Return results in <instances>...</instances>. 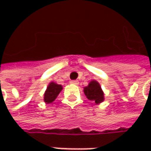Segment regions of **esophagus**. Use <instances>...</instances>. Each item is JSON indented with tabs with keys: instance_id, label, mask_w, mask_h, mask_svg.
I'll return each instance as SVG.
<instances>
[{
	"instance_id": "1",
	"label": "esophagus",
	"mask_w": 151,
	"mask_h": 151,
	"mask_svg": "<svg viewBox=\"0 0 151 151\" xmlns=\"http://www.w3.org/2000/svg\"><path fill=\"white\" fill-rule=\"evenodd\" d=\"M70 83H72V84H74V85H78V81H77V80H72V81H70Z\"/></svg>"
}]
</instances>
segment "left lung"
Returning a JSON list of instances; mask_svg holds the SVG:
<instances>
[{"label":"left lung","mask_w":151,"mask_h":151,"mask_svg":"<svg viewBox=\"0 0 151 151\" xmlns=\"http://www.w3.org/2000/svg\"><path fill=\"white\" fill-rule=\"evenodd\" d=\"M84 94L91 101H94L96 104H99L104 100V93L102 90L100 84L95 80L89 82L87 86L84 87Z\"/></svg>","instance_id":"obj_1"}]
</instances>
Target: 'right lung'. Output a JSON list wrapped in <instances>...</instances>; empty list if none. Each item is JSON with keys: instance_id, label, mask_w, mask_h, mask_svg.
Instances as JSON below:
<instances>
[{"instance_id": "add662e5", "label": "right lung", "mask_w": 151, "mask_h": 151, "mask_svg": "<svg viewBox=\"0 0 151 151\" xmlns=\"http://www.w3.org/2000/svg\"><path fill=\"white\" fill-rule=\"evenodd\" d=\"M63 86L60 84H57L56 82H50L48 86H47V89L44 95H43V101L46 104H51L52 103L56 97L58 96L60 92L62 91Z\"/></svg>"}]
</instances>
